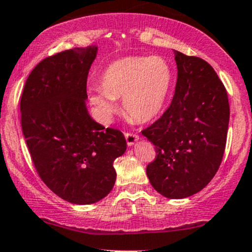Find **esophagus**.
Here are the masks:
<instances>
[{
  "mask_svg": "<svg viewBox=\"0 0 252 252\" xmlns=\"http://www.w3.org/2000/svg\"><path fill=\"white\" fill-rule=\"evenodd\" d=\"M125 138H126L127 145H128V146H131V145L135 144V141H137L138 139H139V135L138 134H134V133L126 132L125 133Z\"/></svg>",
  "mask_w": 252,
  "mask_h": 252,
  "instance_id": "esophagus-1",
  "label": "esophagus"
}]
</instances>
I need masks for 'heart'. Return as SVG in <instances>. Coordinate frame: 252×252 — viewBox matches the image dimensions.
Wrapping results in <instances>:
<instances>
[{
	"label": "heart",
	"mask_w": 252,
	"mask_h": 252,
	"mask_svg": "<svg viewBox=\"0 0 252 252\" xmlns=\"http://www.w3.org/2000/svg\"><path fill=\"white\" fill-rule=\"evenodd\" d=\"M173 82L170 63L159 55L128 56L103 70L100 88L91 92V103L103 121L115 111V99L123 97L124 109L132 119L145 123L159 114Z\"/></svg>",
	"instance_id": "obj_1"
}]
</instances>
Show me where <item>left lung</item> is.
<instances>
[{"label": "left lung", "instance_id": "left-lung-1", "mask_svg": "<svg viewBox=\"0 0 252 252\" xmlns=\"http://www.w3.org/2000/svg\"><path fill=\"white\" fill-rule=\"evenodd\" d=\"M176 91L165 113L141 133L155 145L146 167L151 185L171 199L190 197L211 182L225 151L230 106L223 82L203 59L174 52Z\"/></svg>", "mask_w": 252, "mask_h": 252}]
</instances>
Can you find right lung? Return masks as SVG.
<instances>
[{
    "instance_id": "1",
    "label": "right lung",
    "mask_w": 252,
    "mask_h": 252,
    "mask_svg": "<svg viewBox=\"0 0 252 252\" xmlns=\"http://www.w3.org/2000/svg\"><path fill=\"white\" fill-rule=\"evenodd\" d=\"M96 49L81 47L43 59L20 99L21 126L37 174L62 199L84 205L111 192L113 162L126 151L123 132L95 123L86 108Z\"/></svg>"
}]
</instances>
